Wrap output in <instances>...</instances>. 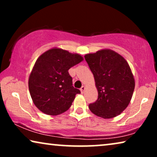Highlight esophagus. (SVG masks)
<instances>
[{
	"instance_id": "obj_1",
	"label": "esophagus",
	"mask_w": 157,
	"mask_h": 157,
	"mask_svg": "<svg viewBox=\"0 0 157 157\" xmlns=\"http://www.w3.org/2000/svg\"><path fill=\"white\" fill-rule=\"evenodd\" d=\"M81 93H84V91H85V90H86V87L84 86H83L82 87H81Z\"/></svg>"
}]
</instances>
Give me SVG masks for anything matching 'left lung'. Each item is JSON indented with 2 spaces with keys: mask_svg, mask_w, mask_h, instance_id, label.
Listing matches in <instances>:
<instances>
[{
  "mask_svg": "<svg viewBox=\"0 0 157 157\" xmlns=\"http://www.w3.org/2000/svg\"><path fill=\"white\" fill-rule=\"evenodd\" d=\"M84 58L94 74L98 94L96 101L89 104L90 111L106 119L121 114L129 104L135 88L128 62L107 48L88 53Z\"/></svg>",
  "mask_w": 157,
  "mask_h": 157,
  "instance_id": "obj_1",
  "label": "left lung"
}]
</instances>
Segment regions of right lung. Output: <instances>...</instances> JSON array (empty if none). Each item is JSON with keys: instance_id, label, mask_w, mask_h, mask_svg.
<instances>
[{"instance_id": "1", "label": "right lung", "mask_w": 157, "mask_h": 157, "mask_svg": "<svg viewBox=\"0 0 157 157\" xmlns=\"http://www.w3.org/2000/svg\"><path fill=\"white\" fill-rule=\"evenodd\" d=\"M83 61L78 53L56 47L38 58L29 75V89L33 104L41 112L56 116L70 108L81 91L72 86L68 71Z\"/></svg>"}]
</instances>
